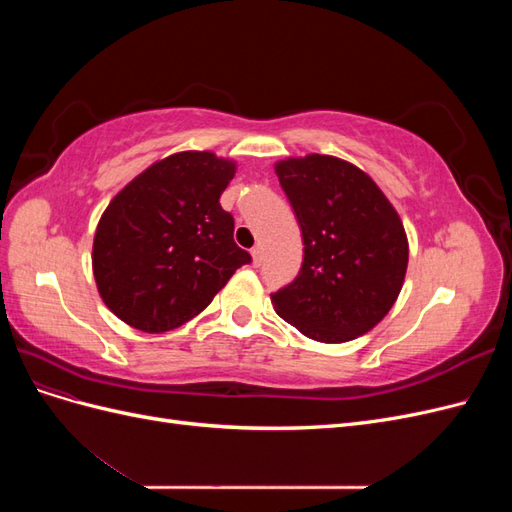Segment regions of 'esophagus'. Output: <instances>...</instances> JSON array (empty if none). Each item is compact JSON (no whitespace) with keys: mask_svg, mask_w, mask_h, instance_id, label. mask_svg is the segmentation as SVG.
<instances>
[{"mask_svg":"<svg viewBox=\"0 0 512 512\" xmlns=\"http://www.w3.org/2000/svg\"><path fill=\"white\" fill-rule=\"evenodd\" d=\"M252 258H254V265L258 267V265H260V262H262V247H260V245L252 247Z\"/></svg>","mask_w":512,"mask_h":512,"instance_id":"esophagus-1","label":"esophagus"}]
</instances>
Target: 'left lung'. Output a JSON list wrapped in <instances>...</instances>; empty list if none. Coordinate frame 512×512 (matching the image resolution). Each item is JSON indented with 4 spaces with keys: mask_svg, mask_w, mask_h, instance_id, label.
<instances>
[{
    "mask_svg": "<svg viewBox=\"0 0 512 512\" xmlns=\"http://www.w3.org/2000/svg\"><path fill=\"white\" fill-rule=\"evenodd\" d=\"M275 173L303 235L299 275L271 294L275 312L316 342H350L389 314L404 286V224L378 185L344 160L312 153Z\"/></svg>",
    "mask_w": 512,
    "mask_h": 512,
    "instance_id": "obj_1",
    "label": "left lung"
}]
</instances>
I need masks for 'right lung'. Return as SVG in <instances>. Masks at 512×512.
<instances>
[{"instance_id":"right-lung-1","label":"right lung","mask_w":512,"mask_h":512,"mask_svg":"<svg viewBox=\"0 0 512 512\" xmlns=\"http://www.w3.org/2000/svg\"><path fill=\"white\" fill-rule=\"evenodd\" d=\"M235 164L183 151L149 166L106 207L94 239V277L111 312L145 333L181 327L252 262L235 243L220 196Z\"/></svg>"}]
</instances>
